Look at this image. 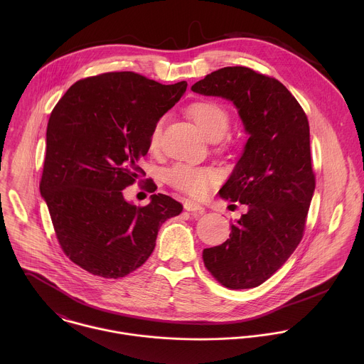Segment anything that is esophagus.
I'll return each instance as SVG.
<instances>
[{
    "label": "esophagus",
    "instance_id": "obj_1",
    "mask_svg": "<svg viewBox=\"0 0 364 364\" xmlns=\"http://www.w3.org/2000/svg\"><path fill=\"white\" fill-rule=\"evenodd\" d=\"M183 208L188 210V211H192V213H199V214H203L205 213V208L193 200H185L183 203Z\"/></svg>",
    "mask_w": 364,
    "mask_h": 364
}]
</instances>
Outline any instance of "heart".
I'll return each instance as SVG.
<instances>
[{
  "instance_id": "heart-1",
  "label": "heart",
  "mask_w": 364,
  "mask_h": 364,
  "mask_svg": "<svg viewBox=\"0 0 364 364\" xmlns=\"http://www.w3.org/2000/svg\"><path fill=\"white\" fill-rule=\"evenodd\" d=\"M188 113L210 140L221 139L230 126V116L225 107L213 101L193 102L188 107ZM161 132L162 119H159L153 127L150 137L151 147L159 144ZM218 178V171L211 166H198L186 162H178L166 171V181L173 188L196 198L206 196Z\"/></svg>"
}]
</instances>
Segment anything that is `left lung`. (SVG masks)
<instances>
[{
  "instance_id": "left-lung-1",
  "label": "left lung",
  "mask_w": 364,
  "mask_h": 364,
  "mask_svg": "<svg viewBox=\"0 0 364 364\" xmlns=\"http://www.w3.org/2000/svg\"><path fill=\"white\" fill-rule=\"evenodd\" d=\"M192 91L231 101L250 136L218 192L248 210L225 242L203 251V262L223 286L252 289L283 266L304 234L315 189L309 119L282 82L247 67L213 71Z\"/></svg>"
}]
</instances>
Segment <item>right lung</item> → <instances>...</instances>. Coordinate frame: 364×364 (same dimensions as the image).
<instances>
[{
	"label": "right lung",
	"mask_w": 364,
	"mask_h": 364,
	"mask_svg": "<svg viewBox=\"0 0 364 364\" xmlns=\"http://www.w3.org/2000/svg\"><path fill=\"white\" fill-rule=\"evenodd\" d=\"M186 81L162 85L132 71L77 81L54 106L41 181L64 254L87 272L124 277L156 247L158 230L182 205L158 193L137 208L123 189L143 173L156 122L186 91ZM150 192L156 189L149 181Z\"/></svg>",
	"instance_id": "right-lung-1"
}]
</instances>
